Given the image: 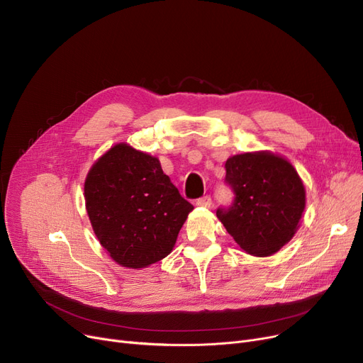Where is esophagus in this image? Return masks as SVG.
<instances>
[{"label": "esophagus", "mask_w": 363, "mask_h": 363, "mask_svg": "<svg viewBox=\"0 0 363 363\" xmlns=\"http://www.w3.org/2000/svg\"><path fill=\"white\" fill-rule=\"evenodd\" d=\"M196 204L200 206V207H211L212 206V197L211 196H204V197L199 199Z\"/></svg>", "instance_id": "1"}]
</instances>
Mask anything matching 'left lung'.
<instances>
[{"mask_svg": "<svg viewBox=\"0 0 363 363\" xmlns=\"http://www.w3.org/2000/svg\"><path fill=\"white\" fill-rule=\"evenodd\" d=\"M225 169V182L235 197L230 207H219L216 216L245 253H277L294 237L306 206L297 170L271 151L233 156Z\"/></svg>", "mask_w": 363, "mask_h": 363, "instance_id": "left-lung-1", "label": "left lung"}]
</instances>
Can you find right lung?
Masks as SVG:
<instances>
[{"mask_svg":"<svg viewBox=\"0 0 363 363\" xmlns=\"http://www.w3.org/2000/svg\"><path fill=\"white\" fill-rule=\"evenodd\" d=\"M84 191L100 244L114 262L132 269L166 257L194 208L163 174L157 157L123 143L92 164Z\"/></svg>","mask_w":363,"mask_h":363,"instance_id":"1","label":"right lung"}]
</instances>
